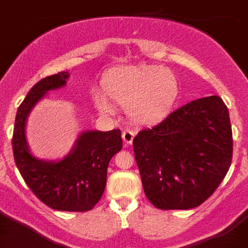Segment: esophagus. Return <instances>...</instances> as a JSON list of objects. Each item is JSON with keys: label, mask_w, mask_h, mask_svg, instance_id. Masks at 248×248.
I'll use <instances>...</instances> for the list:
<instances>
[{"label": "esophagus", "mask_w": 248, "mask_h": 248, "mask_svg": "<svg viewBox=\"0 0 248 248\" xmlns=\"http://www.w3.org/2000/svg\"><path fill=\"white\" fill-rule=\"evenodd\" d=\"M123 140H124V143H125V146L130 145L133 143V139L135 137V133L133 130H124L123 131Z\"/></svg>", "instance_id": "1"}]
</instances>
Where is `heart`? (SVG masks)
Wrapping results in <instances>:
<instances>
[{"instance_id":"b5f03b06","label":"heart","mask_w":248,"mask_h":248,"mask_svg":"<svg viewBox=\"0 0 248 248\" xmlns=\"http://www.w3.org/2000/svg\"><path fill=\"white\" fill-rule=\"evenodd\" d=\"M103 89L111 102L126 110L138 124H154L171 113L179 99L180 84L176 76L161 65H131L113 69L103 78ZM98 109L113 111L108 99L98 93Z\"/></svg>"}]
</instances>
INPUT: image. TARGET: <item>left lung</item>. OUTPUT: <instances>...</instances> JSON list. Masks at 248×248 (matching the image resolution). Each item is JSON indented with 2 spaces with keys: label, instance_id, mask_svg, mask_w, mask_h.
<instances>
[{
  "label": "left lung",
  "instance_id": "obj_1",
  "mask_svg": "<svg viewBox=\"0 0 248 248\" xmlns=\"http://www.w3.org/2000/svg\"><path fill=\"white\" fill-rule=\"evenodd\" d=\"M144 192L161 210H189L205 202L232 161L229 109L217 95L170 113L133 140Z\"/></svg>",
  "mask_w": 248,
  "mask_h": 248
}]
</instances>
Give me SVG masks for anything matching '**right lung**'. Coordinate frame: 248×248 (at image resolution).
<instances>
[{
  "label": "right lung",
  "instance_id": "add662e5",
  "mask_svg": "<svg viewBox=\"0 0 248 248\" xmlns=\"http://www.w3.org/2000/svg\"><path fill=\"white\" fill-rule=\"evenodd\" d=\"M69 77L59 72L32 87L18 107L15 120L12 149L23 180L39 200L58 211H89L100 200L107 185L111 157L122 149V131H84L71 153L59 161H45L31 154L26 140V120L48 91L62 88Z\"/></svg>",
  "mask_w": 248,
  "mask_h": 248
}]
</instances>
